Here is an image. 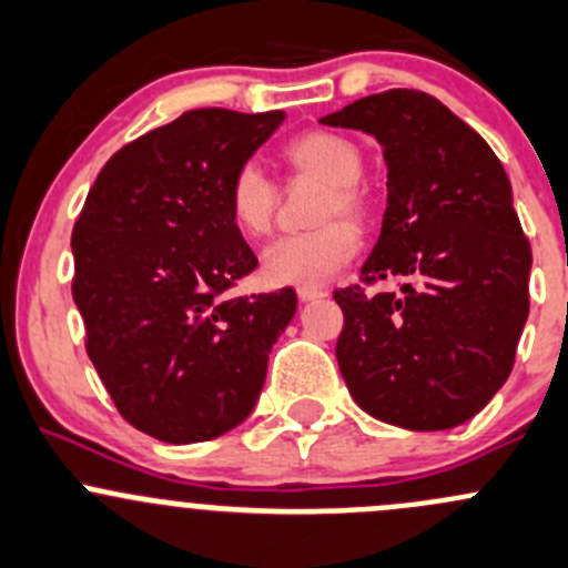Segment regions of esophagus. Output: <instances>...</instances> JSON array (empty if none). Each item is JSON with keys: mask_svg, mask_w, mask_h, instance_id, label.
Returning <instances> with one entry per match:
<instances>
[{"mask_svg": "<svg viewBox=\"0 0 568 568\" xmlns=\"http://www.w3.org/2000/svg\"><path fill=\"white\" fill-rule=\"evenodd\" d=\"M328 292L325 290H317V286H297V297H301L303 303L306 301H320V297H325Z\"/></svg>", "mask_w": 568, "mask_h": 568, "instance_id": "34e87169", "label": "esophagus"}]
</instances>
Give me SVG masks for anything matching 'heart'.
I'll return each instance as SVG.
<instances>
[{"instance_id":"heart-1","label":"heart","mask_w":568,"mask_h":568,"mask_svg":"<svg viewBox=\"0 0 568 568\" xmlns=\"http://www.w3.org/2000/svg\"><path fill=\"white\" fill-rule=\"evenodd\" d=\"M282 162L295 179L323 182L312 232L286 234L273 240L262 254V278L273 286L328 284L358 251L353 223L367 215V195L362 190L364 156L356 143L334 132H303L286 140ZM229 217L245 237H265L278 210V187L256 162H243L226 187Z\"/></svg>"}]
</instances>
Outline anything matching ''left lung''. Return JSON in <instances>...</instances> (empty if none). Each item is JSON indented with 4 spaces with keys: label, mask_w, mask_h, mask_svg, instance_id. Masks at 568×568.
<instances>
[{
    "label": "left lung",
    "mask_w": 568,
    "mask_h": 568,
    "mask_svg": "<svg viewBox=\"0 0 568 568\" xmlns=\"http://www.w3.org/2000/svg\"><path fill=\"white\" fill-rule=\"evenodd\" d=\"M384 145L381 237L345 314L336 362L351 397L408 430L467 423L508 381L530 312V243L486 140L423 91H384L323 118ZM395 281V293H378Z\"/></svg>",
    "instance_id": "8db88e82"
}]
</instances>
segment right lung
Masks as SVG:
<instances>
[{"mask_svg": "<svg viewBox=\"0 0 568 568\" xmlns=\"http://www.w3.org/2000/svg\"><path fill=\"white\" fill-rule=\"evenodd\" d=\"M282 110H190L118 149L74 223L71 292L118 414L171 445L243 423L297 297L226 292L260 262L229 217L234 171Z\"/></svg>", "mask_w": 568, "mask_h": 568, "instance_id": "right-lung-1", "label": "right lung"}]
</instances>
